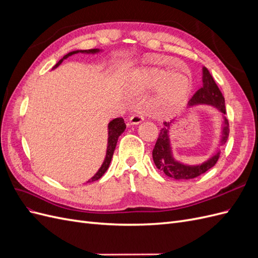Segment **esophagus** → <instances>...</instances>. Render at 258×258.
<instances>
[{
  "mask_svg": "<svg viewBox=\"0 0 258 258\" xmlns=\"http://www.w3.org/2000/svg\"><path fill=\"white\" fill-rule=\"evenodd\" d=\"M129 120H130L131 124H139L140 122H142L144 120V118L141 115H132Z\"/></svg>",
  "mask_w": 258,
  "mask_h": 258,
  "instance_id": "34e87169",
  "label": "esophagus"
}]
</instances>
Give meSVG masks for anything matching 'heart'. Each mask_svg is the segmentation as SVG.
<instances>
[{
    "label": "heart",
    "instance_id": "b5f03b06",
    "mask_svg": "<svg viewBox=\"0 0 258 258\" xmlns=\"http://www.w3.org/2000/svg\"><path fill=\"white\" fill-rule=\"evenodd\" d=\"M138 88L148 90L157 87L155 105L160 111H170L185 103L189 96L191 83L182 72H169L161 68H143L135 75Z\"/></svg>",
    "mask_w": 258,
    "mask_h": 258
}]
</instances>
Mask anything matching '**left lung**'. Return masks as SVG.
I'll return each mask as SVG.
<instances>
[{
  "instance_id": "1",
  "label": "left lung",
  "mask_w": 258,
  "mask_h": 258,
  "mask_svg": "<svg viewBox=\"0 0 258 258\" xmlns=\"http://www.w3.org/2000/svg\"><path fill=\"white\" fill-rule=\"evenodd\" d=\"M196 105L213 106L223 114L220 145L225 144L229 136V123L227 118L224 116L226 114L225 99L221 90L218 89L212 75L205 67L202 68V87L197 90V92L188 101V107ZM172 123L173 121L163 123L165 127L160 130L157 142H156L153 150V160L157 169L162 171L167 176L174 179H190L204 174L209 169L214 167L218 158H220V151L218 150L209 159L196 166L184 165L174 158L169 136Z\"/></svg>"
}]
</instances>
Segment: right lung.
Instances as JSON below:
<instances>
[{"instance_id": "right-lung-1", "label": "right lung", "mask_w": 258, "mask_h": 258, "mask_svg": "<svg viewBox=\"0 0 258 258\" xmlns=\"http://www.w3.org/2000/svg\"><path fill=\"white\" fill-rule=\"evenodd\" d=\"M100 51H102V50L98 49V48L88 49V50H74V51H71V52L67 53L66 56H63V58L60 59L58 61V63H56V66L52 68V70L58 68L62 63V61L68 59L69 57L73 56V54H75V53H79V52H81V53H98ZM124 129H126V123H124V121H123L121 117H118V118H114L113 120L108 122V124H107V135L108 136H107V147H106L105 158H104V161H103L102 165H101L100 169L98 170V172L95 175H93L90 179H88L89 183L97 181V179H99L101 176H102L106 172V170L108 169V166H110V163H111L117 141H118V138L124 131Z\"/></svg>"}]
</instances>
